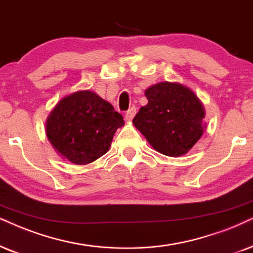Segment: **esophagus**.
<instances>
[{
  "label": "esophagus",
  "mask_w": 253,
  "mask_h": 253,
  "mask_svg": "<svg viewBox=\"0 0 253 253\" xmlns=\"http://www.w3.org/2000/svg\"><path fill=\"white\" fill-rule=\"evenodd\" d=\"M135 113H136V108L130 107L129 110L126 112V114H125V119H126V121H132L134 116H135Z\"/></svg>",
  "instance_id": "34e87169"
}]
</instances>
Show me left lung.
<instances>
[{"instance_id": "obj_1", "label": "left lung", "mask_w": 253, "mask_h": 253, "mask_svg": "<svg viewBox=\"0 0 253 253\" xmlns=\"http://www.w3.org/2000/svg\"><path fill=\"white\" fill-rule=\"evenodd\" d=\"M148 104L140 108L133 125L161 154H187L203 135L206 110L193 89L181 83L161 82L145 91Z\"/></svg>"}]
</instances>
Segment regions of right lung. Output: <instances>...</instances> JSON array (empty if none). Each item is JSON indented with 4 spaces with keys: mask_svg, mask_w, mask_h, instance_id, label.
<instances>
[{
    "mask_svg": "<svg viewBox=\"0 0 253 253\" xmlns=\"http://www.w3.org/2000/svg\"><path fill=\"white\" fill-rule=\"evenodd\" d=\"M125 125L114 107L93 91L65 95L50 112L46 136L59 156L84 166L106 154L114 134Z\"/></svg>",
    "mask_w": 253,
    "mask_h": 253,
    "instance_id": "1",
    "label": "right lung"
}]
</instances>
